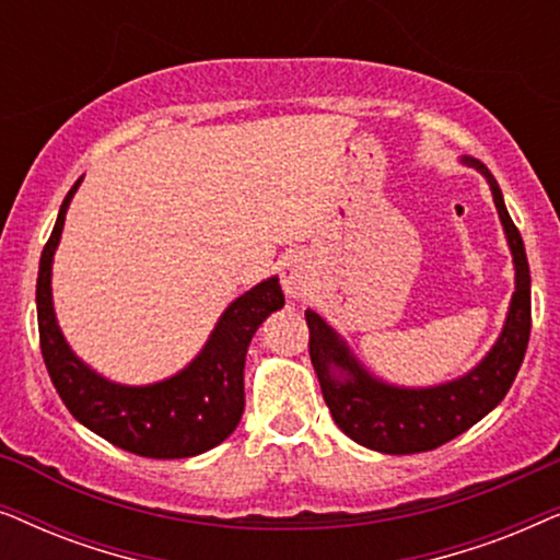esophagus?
Here are the masks:
<instances>
[{"instance_id":"1","label":"esophagus","mask_w":560,"mask_h":560,"mask_svg":"<svg viewBox=\"0 0 560 560\" xmlns=\"http://www.w3.org/2000/svg\"><path fill=\"white\" fill-rule=\"evenodd\" d=\"M311 280H313L311 270L301 255H290L282 259L280 282H282V290H285L290 298H303L308 293Z\"/></svg>"}]
</instances>
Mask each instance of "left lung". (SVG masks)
<instances>
[{
    "label": "left lung",
    "mask_w": 560,
    "mask_h": 560,
    "mask_svg": "<svg viewBox=\"0 0 560 560\" xmlns=\"http://www.w3.org/2000/svg\"><path fill=\"white\" fill-rule=\"evenodd\" d=\"M466 163L485 173L492 186L494 206L500 211L517 270L508 324H504L500 341L494 343V349L477 370L439 387H389L357 364V359L349 354L343 341L326 326L318 313L305 311V324L311 331V362L318 374L320 393L331 410L334 423L351 441L372 451H382V454H420V451L439 448L469 431L474 423H479L489 410L504 400L525 359L527 341H530V267H527L523 236L504 209L502 190L492 173L479 160L466 158ZM334 369L340 374L336 375Z\"/></svg>",
    "instance_id": "8db88e82"
}]
</instances>
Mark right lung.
I'll return each instance as SVG.
<instances>
[{
	"label": "right lung",
	"mask_w": 560,
	"mask_h": 560,
	"mask_svg": "<svg viewBox=\"0 0 560 560\" xmlns=\"http://www.w3.org/2000/svg\"><path fill=\"white\" fill-rule=\"evenodd\" d=\"M81 178L60 206L37 270V331L48 374L71 416L129 454L188 458L219 446L244 412V359L259 324L285 305L278 278L252 288L229 305L209 343L186 370L148 387H121L81 364L56 324L50 298L52 252L63 232L66 209Z\"/></svg>",
	"instance_id": "1"
}]
</instances>
